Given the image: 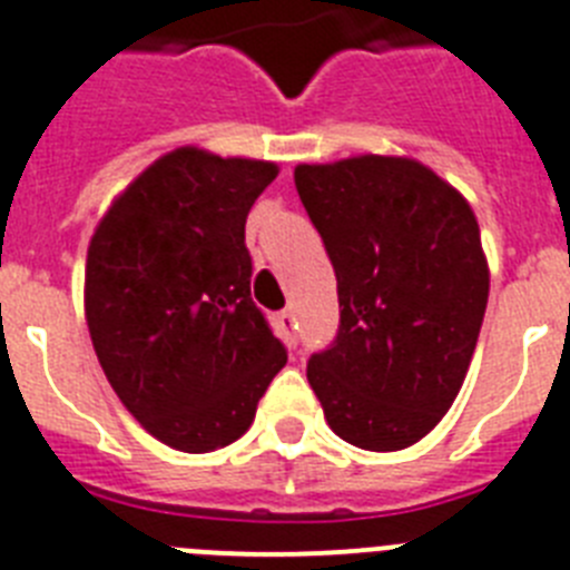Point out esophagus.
Here are the masks:
<instances>
[{
    "mask_svg": "<svg viewBox=\"0 0 570 570\" xmlns=\"http://www.w3.org/2000/svg\"><path fill=\"white\" fill-rule=\"evenodd\" d=\"M277 327H281V333H284L286 344H289V347H295L298 336H295V315H293V309H284V313H277Z\"/></svg>",
    "mask_w": 570,
    "mask_h": 570,
    "instance_id": "1",
    "label": "esophagus"
}]
</instances>
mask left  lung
<instances>
[{
    "mask_svg": "<svg viewBox=\"0 0 570 570\" xmlns=\"http://www.w3.org/2000/svg\"><path fill=\"white\" fill-rule=\"evenodd\" d=\"M338 281L336 342L307 380L330 429L396 452L443 420L470 371L490 266L470 203L405 156L295 167Z\"/></svg>",
    "mask_w": 570,
    "mask_h": 570,
    "instance_id": "left-lung-1",
    "label": "left lung"
}]
</instances>
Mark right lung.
I'll use <instances>...</instances> for the list:
<instances>
[{"mask_svg":"<svg viewBox=\"0 0 570 570\" xmlns=\"http://www.w3.org/2000/svg\"><path fill=\"white\" fill-rule=\"evenodd\" d=\"M275 161L176 147L115 196L86 252L83 307L109 385L165 446L246 434L284 344L252 301L246 217Z\"/></svg>","mask_w":570,"mask_h":570,"instance_id":"right-lung-1","label":"right lung"}]
</instances>
